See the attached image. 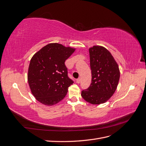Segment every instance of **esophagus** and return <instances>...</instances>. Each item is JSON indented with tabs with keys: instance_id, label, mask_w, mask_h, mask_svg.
<instances>
[{
	"instance_id": "esophagus-1",
	"label": "esophagus",
	"mask_w": 146,
	"mask_h": 146,
	"mask_svg": "<svg viewBox=\"0 0 146 146\" xmlns=\"http://www.w3.org/2000/svg\"><path fill=\"white\" fill-rule=\"evenodd\" d=\"M76 82H77V83H80V78H77V80H76Z\"/></svg>"
}]
</instances>
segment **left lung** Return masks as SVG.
<instances>
[{"mask_svg":"<svg viewBox=\"0 0 146 146\" xmlns=\"http://www.w3.org/2000/svg\"><path fill=\"white\" fill-rule=\"evenodd\" d=\"M91 83L82 91V97L88 102L99 105L106 102L115 92L120 77L119 66L107 48L94 46L89 48Z\"/></svg>","mask_w":146,"mask_h":146,"instance_id":"1","label":"left lung"}]
</instances>
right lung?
<instances>
[{
	"instance_id": "1",
	"label": "right lung",
	"mask_w": 146,
	"mask_h": 146,
	"mask_svg": "<svg viewBox=\"0 0 146 146\" xmlns=\"http://www.w3.org/2000/svg\"><path fill=\"white\" fill-rule=\"evenodd\" d=\"M76 48L50 43L37 52L30 60L28 82L31 92L41 104L51 106L62 100L74 82L68 76L64 62Z\"/></svg>"
}]
</instances>
